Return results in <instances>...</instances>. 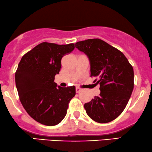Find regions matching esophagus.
I'll list each match as a JSON object with an SVG mask.
<instances>
[{
    "label": "esophagus",
    "mask_w": 152,
    "mask_h": 152,
    "mask_svg": "<svg viewBox=\"0 0 152 152\" xmlns=\"http://www.w3.org/2000/svg\"><path fill=\"white\" fill-rule=\"evenodd\" d=\"M76 93H80V91H81V89H80V88H78V87H76Z\"/></svg>",
    "instance_id": "obj_1"
}]
</instances>
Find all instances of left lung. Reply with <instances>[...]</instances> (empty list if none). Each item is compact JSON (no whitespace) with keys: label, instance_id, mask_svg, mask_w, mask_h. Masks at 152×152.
<instances>
[{"label":"left lung","instance_id":"8db88e82","mask_svg":"<svg viewBox=\"0 0 152 152\" xmlns=\"http://www.w3.org/2000/svg\"><path fill=\"white\" fill-rule=\"evenodd\" d=\"M76 48L87 55L90 76L97 78L100 94L84 104L93 121L106 124L116 119L129 101L134 88V72L124 53L99 38L77 42Z\"/></svg>","mask_w":152,"mask_h":152}]
</instances>
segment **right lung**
Here are the masks:
<instances>
[{
    "label": "right lung",
    "instance_id": "obj_1",
    "mask_svg": "<svg viewBox=\"0 0 152 152\" xmlns=\"http://www.w3.org/2000/svg\"><path fill=\"white\" fill-rule=\"evenodd\" d=\"M74 48V43L43 42L23 55L19 63L15 72L19 97L28 114L40 124L49 126L59 124L76 95L74 86L57 87L54 82L62 57Z\"/></svg>",
    "mask_w": 152,
    "mask_h": 152
}]
</instances>
